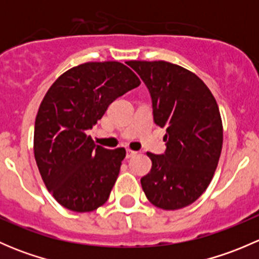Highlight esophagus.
<instances>
[{
  "label": "esophagus",
  "mask_w": 259,
  "mask_h": 259,
  "mask_svg": "<svg viewBox=\"0 0 259 259\" xmlns=\"http://www.w3.org/2000/svg\"><path fill=\"white\" fill-rule=\"evenodd\" d=\"M135 154H137V151L130 150V149H127V150H126V159H130V158H132V156H134Z\"/></svg>",
  "instance_id": "34e87169"
}]
</instances>
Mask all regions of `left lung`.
Returning a JSON list of instances; mask_svg holds the SVG:
<instances>
[{
  "label": "left lung",
  "mask_w": 259,
  "mask_h": 259,
  "mask_svg": "<svg viewBox=\"0 0 259 259\" xmlns=\"http://www.w3.org/2000/svg\"><path fill=\"white\" fill-rule=\"evenodd\" d=\"M148 88L154 122L165 127L164 154H148L142 183L151 204L176 210L194 203L214 176L223 126L210 90L195 74L166 61L126 62Z\"/></svg>",
  "instance_id": "obj_1"
}]
</instances>
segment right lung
I'll use <instances>...</instances> for the list:
<instances>
[{"label":"right lung","instance_id":"1","mask_svg":"<svg viewBox=\"0 0 259 259\" xmlns=\"http://www.w3.org/2000/svg\"><path fill=\"white\" fill-rule=\"evenodd\" d=\"M140 80L116 61L86 62L67 70L46 93L35 121L33 153L46 188L72 211H93L109 199L124 148L94 144L93 129L119 96Z\"/></svg>","mask_w":259,"mask_h":259}]
</instances>
